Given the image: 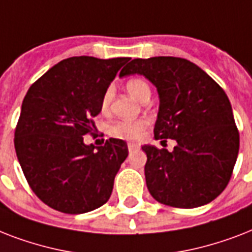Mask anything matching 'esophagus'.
<instances>
[{"label":"esophagus","mask_w":252,"mask_h":252,"mask_svg":"<svg viewBox=\"0 0 252 252\" xmlns=\"http://www.w3.org/2000/svg\"><path fill=\"white\" fill-rule=\"evenodd\" d=\"M138 148H140V145H138V144H136V142H129V144H128V150H129V152L137 150Z\"/></svg>","instance_id":"esophagus-1"}]
</instances>
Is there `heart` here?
I'll return each mask as SVG.
<instances>
[{"label": "heart", "mask_w": 252, "mask_h": 252, "mask_svg": "<svg viewBox=\"0 0 252 252\" xmlns=\"http://www.w3.org/2000/svg\"><path fill=\"white\" fill-rule=\"evenodd\" d=\"M126 90L129 91L138 100H145L146 98H150V87L145 81L141 78H132L126 82ZM114 98V89L110 87L107 89L106 93L103 94L102 100H100V108L102 111H107L111 104V100ZM149 126V120L148 119H140V120H120V122L114 123L110 126L111 136L116 138H123V140H138L141 138L145 129Z\"/></svg>", "instance_id": "heart-1"}]
</instances>
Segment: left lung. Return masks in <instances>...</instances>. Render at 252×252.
<instances>
[{
	"mask_svg": "<svg viewBox=\"0 0 252 252\" xmlns=\"http://www.w3.org/2000/svg\"><path fill=\"white\" fill-rule=\"evenodd\" d=\"M129 74H141L157 87L156 140L176 141L172 152L142 146L150 195L186 209L211 203L226 188L239 150V132L222 87L180 57L134 59L120 72V77Z\"/></svg>",
	"mask_w": 252,
	"mask_h": 252,
	"instance_id": "left-lung-1",
	"label": "left lung"
}]
</instances>
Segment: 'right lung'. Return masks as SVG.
I'll return each mask as SVG.
<instances>
[{
  "mask_svg": "<svg viewBox=\"0 0 252 252\" xmlns=\"http://www.w3.org/2000/svg\"><path fill=\"white\" fill-rule=\"evenodd\" d=\"M129 57H69L31 85L22 103L14 146L27 183L48 207L68 215L108 201L114 179L128 157L126 142L86 145L100 100Z\"/></svg>",
  "mask_w": 252,
  "mask_h": 252,
  "instance_id": "obj_1",
  "label": "right lung"
}]
</instances>
